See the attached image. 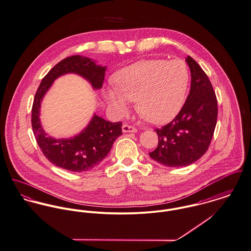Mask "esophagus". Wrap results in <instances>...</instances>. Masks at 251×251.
Instances as JSON below:
<instances>
[{"label": "esophagus", "instance_id": "esophagus-1", "mask_svg": "<svg viewBox=\"0 0 251 251\" xmlns=\"http://www.w3.org/2000/svg\"><path fill=\"white\" fill-rule=\"evenodd\" d=\"M122 129H123V132H137V128L136 127H134V126H129V125H123V127H122Z\"/></svg>", "mask_w": 251, "mask_h": 251}]
</instances>
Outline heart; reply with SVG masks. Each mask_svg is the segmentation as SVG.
I'll use <instances>...</instances> for the list:
<instances>
[{
	"label": "heart",
	"mask_w": 251,
	"mask_h": 251,
	"mask_svg": "<svg viewBox=\"0 0 251 251\" xmlns=\"http://www.w3.org/2000/svg\"><path fill=\"white\" fill-rule=\"evenodd\" d=\"M189 70L182 60L151 59L122 69L115 75L116 89L105 91L109 105L125 114L130 101L154 124L173 120L182 108L189 85Z\"/></svg>",
	"instance_id": "heart-1"
}]
</instances>
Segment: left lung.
<instances>
[{
    "mask_svg": "<svg viewBox=\"0 0 251 251\" xmlns=\"http://www.w3.org/2000/svg\"><path fill=\"white\" fill-rule=\"evenodd\" d=\"M191 89L176 117L156 128L157 148L150 156L168 167H184L200 159L209 148L218 119V100L204 71L187 56Z\"/></svg>",
    "mask_w": 251,
    "mask_h": 251,
    "instance_id": "8db88e82",
    "label": "left lung"
}]
</instances>
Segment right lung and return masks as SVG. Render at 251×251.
Here are the masks:
<instances>
[{
	"label": "right lung",
	"instance_id": "obj_1",
	"mask_svg": "<svg viewBox=\"0 0 251 251\" xmlns=\"http://www.w3.org/2000/svg\"><path fill=\"white\" fill-rule=\"evenodd\" d=\"M105 70L106 67L96 65L88 57L73 55L50 69L42 79L33 100L31 126L43 154L54 166L75 173L91 170L107 156L115 140L122 135V123H111L97 115L93 116L86 128L70 139L47 136L40 124L41 101L54 79L74 73L87 79L94 89H100L103 83Z\"/></svg>",
	"mask_w": 251,
	"mask_h": 251
}]
</instances>
